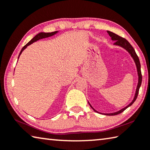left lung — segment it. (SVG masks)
Masks as SVG:
<instances>
[{
	"mask_svg": "<svg viewBox=\"0 0 150 150\" xmlns=\"http://www.w3.org/2000/svg\"><path fill=\"white\" fill-rule=\"evenodd\" d=\"M107 33L109 35V36L111 38V39L112 41H115V43L114 45H117V46H120L122 47V48H124L125 49L127 50V51L129 52V54L131 55V57H132V59L134 60V62L136 64V68H137V72H138V85H137V88H136V93H135V96H134V98L133 100L132 101V102L127 105V107H125V108H123L122 109H120V111H117V112H112V113H101V112H99V113L101 114H103L105 115H109V116H112V115H119L120 113H121L122 112H123L125 111V109H127L128 107H130L134 103V102L136 101V98H137L138 95V92H139V89L140 88V86H141V83H142V72H141V66H140V60H139V58L138 57V55L136 54V52H135V50L134 49V48L132 47V46L131 45L130 43L128 42L127 39L121 38V37L117 35V34H115L114 33L111 32V31H107ZM89 105H90V107L91 108L93 109V110L94 111H96L97 112H99L98 111H97L96 110L94 109L92 106L91 105L90 103L88 102Z\"/></svg>",
	"mask_w": 150,
	"mask_h": 150,
	"instance_id": "8db88e82",
	"label": "left lung"
}]
</instances>
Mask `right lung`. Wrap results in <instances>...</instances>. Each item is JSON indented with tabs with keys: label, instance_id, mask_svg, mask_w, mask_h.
<instances>
[{
	"label": "right lung",
	"instance_id": "1",
	"mask_svg": "<svg viewBox=\"0 0 150 150\" xmlns=\"http://www.w3.org/2000/svg\"><path fill=\"white\" fill-rule=\"evenodd\" d=\"M57 32H58V31H54V32H51V33H44V32H41V33H38V35H36L35 37H34V38H33L32 39H31V41H29L28 43L27 44H26L25 46H23V47L22 49V50H21V51H20V52L19 56H18V59H19L20 55L21 54H22V51H23V50H24L28 45H30L32 44L33 43H34V42L38 41V40H39V39H41L49 38V37L52 36L53 35H54V34H56Z\"/></svg>",
	"mask_w": 150,
	"mask_h": 150
}]
</instances>
